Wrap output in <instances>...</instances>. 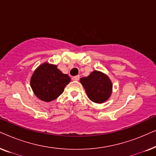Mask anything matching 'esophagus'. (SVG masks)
<instances>
[{
  "mask_svg": "<svg viewBox=\"0 0 156 156\" xmlns=\"http://www.w3.org/2000/svg\"><path fill=\"white\" fill-rule=\"evenodd\" d=\"M72 79V80H73V81H78L79 80H80V76H79V75L74 76Z\"/></svg>",
  "mask_w": 156,
  "mask_h": 156,
  "instance_id": "34e87169",
  "label": "esophagus"
}]
</instances>
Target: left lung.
I'll return each mask as SVG.
<instances>
[{"label":"left lung","instance_id":"left-lung-1","mask_svg":"<svg viewBox=\"0 0 156 156\" xmlns=\"http://www.w3.org/2000/svg\"><path fill=\"white\" fill-rule=\"evenodd\" d=\"M89 99L95 103H104L112 92V83L107 75L99 71H93L88 76L80 79Z\"/></svg>","mask_w":156,"mask_h":156}]
</instances>
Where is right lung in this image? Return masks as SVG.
Instances as JSON below:
<instances>
[{"label": "right lung", "instance_id": "right-lung-1", "mask_svg": "<svg viewBox=\"0 0 156 156\" xmlns=\"http://www.w3.org/2000/svg\"><path fill=\"white\" fill-rule=\"evenodd\" d=\"M71 79L63 74L55 65L48 62L40 65L30 79L33 92L40 100L51 101L62 94Z\"/></svg>", "mask_w": 156, "mask_h": 156}]
</instances>
